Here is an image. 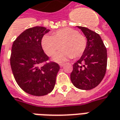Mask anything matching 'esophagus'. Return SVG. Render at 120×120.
Wrapping results in <instances>:
<instances>
[{
    "mask_svg": "<svg viewBox=\"0 0 120 120\" xmlns=\"http://www.w3.org/2000/svg\"><path fill=\"white\" fill-rule=\"evenodd\" d=\"M59 66H60V68H62L63 66H64V64H59Z\"/></svg>",
    "mask_w": 120,
    "mask_h": 120,
    "instance_id": "1",
    "label": "esophagus"
}]
</instances>
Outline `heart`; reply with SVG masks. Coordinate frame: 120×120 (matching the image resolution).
<instances>
[{"label": "heart", "instance_id": "b5f03b06", "mask_svg": "<svg viewBox=\"0 0 120 120\" xmlns=\"http://www.w3.org/2000/svg\"><path fill=\"white\" fill-rule=\"evenodd\" d=\"M86 38L82 34L71 28H64L56 30L52 36L45 35L41 40V47L49 56H53L63 48L53 58L58 62H64L71 58L80 57L86 48Z\"/></svg>", "mask_w": 120, "mask_h": 120}]
</instances>
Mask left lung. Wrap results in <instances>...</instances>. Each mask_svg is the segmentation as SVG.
I'll return each instance as SVG.
<instances>
[{
	"label": "left lung",
	"instance_id": "8db88e82",
	"mask_svg": "<svg viewBox=\"0 0 120 120\" xmlns=\"http://www.w3.org/2000/svg\"><path fill=\"white\" fill-rule=\"evenodd\" d=\"M77 27L84 34L87 45L82 56L73 65L70 79L76 88L88 90L98 86L104 78L107 70V49L99 34L86 27Z\"/></svg>",
	"mask_w": 120,
	"mask_h": 120
}]
</instances>
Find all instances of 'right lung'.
<instances>
[{
	"instance_id": "obj_1",
	"label": "right lung",
	"mask_w": 120,
	"mask_h": 120,
	"mask_svg": "<svg viewBox=\"0 0 120 120\" xmlns=\"http://www.w3.org/2000/svg\"><path fill=\"white\" fill-rule=\"evenodd\" d=\"M49 32L43 26L28 28L13 43L10 65L19 87L28 94L43 96L54 89L60 66L49 60L41 47L43 36Z\"/></svg>"
}]
</instances>
